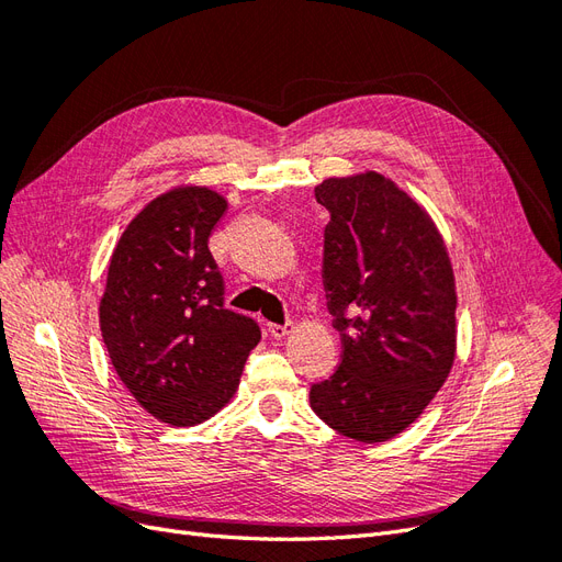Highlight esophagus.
I'll return each instance as SVG.
<instances>
[{
    "instance_id": "obj_1",
    "label": "esophagus",
    "mask_w": 562,
    "mask_h": 562,
    "mask_svg": "<svg viewBox=\"0 0 562 562\" xmlns=\"http://www.w3.org/2000/svg\"><path fill=\"white\" fill-rule=\"evenodd\" d=\"M293 323L288 321V323H283V326H279V323H269V335L271 337H277V339H281V337H285V335H291L293 333Z\"/></svg>"
}]
</instances>
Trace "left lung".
<instances>
[{"instance_id":"left-lung-1","label":"left lung","mask_w":562,"mask_h":562,"mask_svg":"<svg viewBox=\"0 0 562 562\" xmlns=\"http://www.w3.org/2000/svg\"><path fill=\"white\" fill-rule=\"evenodd\" d=\"M316 201L323 285L342 361L312 384V411L361 443L394 438L424 413L450 375L457 293L448 248L429 213L389 178H328Z\"/></svg>"}]
</instances>
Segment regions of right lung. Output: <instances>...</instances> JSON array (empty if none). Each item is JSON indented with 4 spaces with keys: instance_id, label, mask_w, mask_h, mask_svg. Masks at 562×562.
<instances>
[{
    "instance_id": "obj_1",
    "label": "right lung",
    "mask_w": 562,
    "mask_h": 562,
    "mask_svg": "<svg viewBox=\"0 0 562 562\" xmlns=\"http://www.w3.org/2000/svg\"><path fill=\"white\" fill-rule=\"evenodd\" d=\"M225 211V196L209 187H176L149 201L119 239L100 300L119 380L173 427L213 417L260 342L258 323L225 310V281L209 250Z\"/></svg>"
}]
</instances>
